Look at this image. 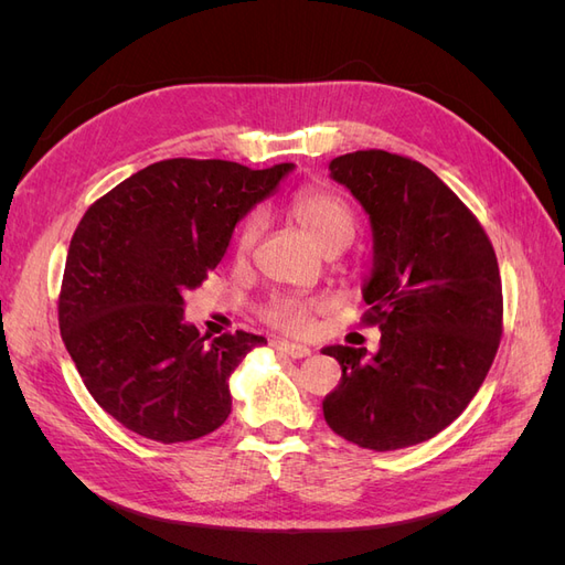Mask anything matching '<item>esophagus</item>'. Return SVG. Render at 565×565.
Here are the masks:
<instances>
[{"label": "esophagus", "instance_id": "34e87169", "mask_svg": "<svg viewBox=\"0 0 565 565\" xmlns=\"http://www.w3.org/2000/svg\"><path fill=\"white\" fill-rule=\"evenodd\" d=\"M270 347L276 349V351H280V353H285V355H289V358H306V355H311V349H309V347L289 344V341H280V339L270 341Z\"/></svg>", "mask_w": 565, "mask_h": 565}]
</instances>
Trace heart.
<instances>
[{"instance_id": "heart-1", "label": "heart", "mask_w": 565, "mask_h": 565, "mask_svg": "<svg viewBox=\"0 0 565 565\" xmlns=\"http://www.w3.org/2000/svg\"><path fill=\"white\" fill-rule=\"evenodd\" d=\"M287 210L297 224L309 233L311 241L328 254L349 245L355 233V218L347 200H341L337 193L322 191V188H301L289 198ZM262 231L264 218L259 214L245 216L233 235L235 256H241V259L249 256ZM322 309L324 301L316 297L278 295L264 306L262 318L285 334L301 337L313 330V316Z\"/></svg>"}]
</instances>
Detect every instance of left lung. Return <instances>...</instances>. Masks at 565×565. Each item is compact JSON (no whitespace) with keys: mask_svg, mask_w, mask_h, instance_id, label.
Returning <instances> with one entry per match:
<instances>
[{"mask_svg":"<svg viewBox=\"0 0 565 565\" xmlns=\"http://www.w3.org/2000/svg\"><path fill=\"white\" fill-rule=\"evenodd\" d=\"M370 214L372 278L365 324L380 351L324 347L341 380L322 401L330 429L388 452L434 438L465 413L502 339V280L490 237L429 167L386 150L330 162Z\"/></svg>","mask_w":565,"mask_h":565,"instance_id":"1","label":"left lung"}]
</instances>
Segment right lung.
<instances>
[{
    "mask_svg": "<svg viewBox=\"0 0 565 565\" xmlns=\"http://www.w3.org/2000/svg\"><path fill=\"white\" fill-rule=\"evenodd\" d=\"M292 167L162 160L84 212L63 270L61 337L94 401L129 431L172 446L228 419L231 374L266 339L237 330L207 341L183 322V295Z\"/></svg>",
    "mask_w": 565,
    "mask_h": 565,
    "instance_id": "obj_1",
    "label": "right lung"
}]
</instances>
